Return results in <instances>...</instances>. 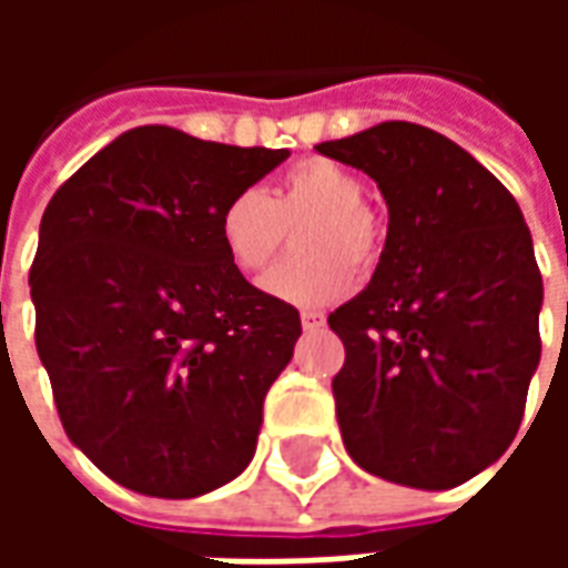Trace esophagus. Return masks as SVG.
Wrapping results in <instances>:
<instances>
[{
	"label": "esophagus",
	"instance_id": "obj_1",
	"mask_svg": "<svg viewBox=\"0 0 568 568\" xmlns=\"http://www.w3.org/2000/svg\"><path fill=\"white\" fill-rule=\"evenodd\" d=\"M301 325H304V332H316L325 325V313L320 310H301Z\"/></svg>",
	"mask_w": 568,
	"mask_h": 568
}]
</instances>
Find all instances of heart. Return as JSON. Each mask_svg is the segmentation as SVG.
<instances>
[{
  "instance_id": "b5f03b06",
  "label": "heart",
  "mask_w": 568,
  "mask_h": 568,
  "mask_svg": "<svg viewBox=\"0 0 568 568\" xmlns=\"http://www.w3.org/2000/svg\"><path fill=\"white\" fill-rule=\"evenodd\" d=\"M365 185L353 170L328 158L295 163L261 194L234 191L219 210V240L236 271L258 273L283 243V227H295L301 258L273 267L261 288L295 307H325L353 288V271H371L381 255V227L362 203Z\"/></svg>"
}]
</instances>
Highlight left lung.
Segmentation results:
<instances>
[{
    "mask_svg": "<svg viewBox=\"0 0 568 568\" xmlns=\"http://www.w3.org/2000/svg\"><path fill=\"white\" fill-rule=\"evenodd\" d=\"M316 151L365 170L389 206L368 288L328 316L346 349L332 381L346 450L405 487L465 484L511 447L541 356L524 212L468 151L410 121Z\"/></svg>",
    "mask_w": 568,
    "mask_h": 568,
    "instance_id": "1",
    "label": "left lung"
}]
</instances>
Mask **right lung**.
<instances>
[{
	"instance_id": "1",
	"label": "right lung",
	"mask_w": 568,
	"mask_h": 568,
	"mask_svg": "<svg viewBox=\"0 0 568 568\" xmlns=\"http://www.w3.org/2000/svg\"><path fill=\"white\" fill-rule=\"evenodd\" d=\"M285 158L149 124L97 151L44 210L36 349L69 440L121 487L191 499L255 453L301 316L227 261L219 210Z\"/></svg>"
}]
</instances>
